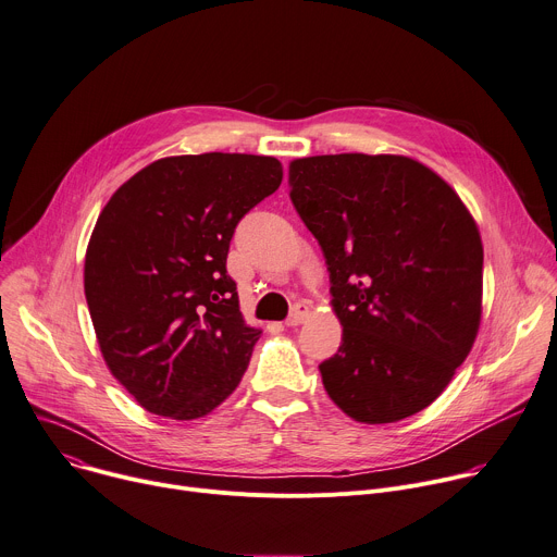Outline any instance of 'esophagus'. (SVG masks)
<instances>
[{
    "label": "esophagus",
    "mask_w": 557,
    "mask_h": 557,
    "mask_svg": "<svg viewBox=\"0 0 557 557\" xmlns=\"http://www.w3.org/2000/svg\"><path fill=\"white\" fill-rule=\"evenodd\" d=\"M309 315H311V309L307 307V305H297L293 311H290V315H288V320L284 322L286 326H299V324H305L307 320H309Z\"/></svg>",
    "instance_id": "obj_1"
}]
</instances>
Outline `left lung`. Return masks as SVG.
I'll return each instance as SVG.
<instances>
[{"mask_svg": "<svg viewBox=\"0 0 557 557\" xmlns=\"http://www.w3.org/2000/svg\"><path fill=\"white\" fill-rule=\"evenodd\" d=\"M293 207L322 246L342 344L320 364L356 422L393 424L433 404L482 320L480 228L435 171L407 156L288 164Z\"/></svg>", "mask_w": 557, "mask_h": 557, "instance_id": "8db88e82", "label": "left lung"}]
</instances>
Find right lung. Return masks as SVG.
<instances>
[{"mask_svg":"<svg viewBox=\"0 0 557 557\" xmlns=\"http://www.w3.org/2000/svg\"><path fill=\"white\" fill-rule=\"evenodd\" d=\"M282 182L269 156L156 160L107 201L90 233L84 293L113 377L171 420L215 411L262 329L246 324L226 273L237 222Z\"/></svg>","mask_w":557,"mask_h":557,"instance_id":"add662e5","label":"right lung"}]
</instances>
